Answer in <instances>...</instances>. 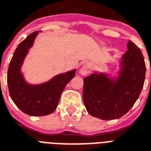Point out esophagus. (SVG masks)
Listing matches in <instances>:
<instances>
[{"instance_id": "34e87169", "label": "esophagus", "mask_w": 151, "mask_h": 151, "mask_svg": "<svg viewBox=\"0 0 151 151\" xmlns=\"http://www.w3.org/2000/svg\"><path fill=\"white\" fill-rule=\"evenodd\" d=\"M90 70H91V64H90V63H86L81 68L80 73H81V75L86 76L90 72Z\"/></svg>"}]
</instances>
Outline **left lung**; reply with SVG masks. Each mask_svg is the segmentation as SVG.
Instances as JSON below:
<instances>
[{
  "instance_id": "1",
  "label": "left lung",
  "mask_w": 151,
  "mask_h": 151,
  "mask_svg": "<svg viewBox=\"0 0 151 151\" xmlns=\"http://www.w3.org/2000/svg\"><path fill=\"white\" fill-rule=\"evenodd\" d=\"M122 56V69L116 81L104 73H92L83 79V101L90 115L113 120L125 115L143 88L146 65L141 50L129 41Z\"/></svg>"
}]
</instances>
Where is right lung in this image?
<instances>
[{
	"instance_id": "1",
	"label": "right lung",
	"mask_w": 151,
	"mask_h": 151,
	"mask_svg": "<svg viewBox=\"0 0 151 151\" xmlns=\"http://www.w3.org/2000/svg\"><path fill=\"white\" fill-rule=\"evenodd\" d=\"M37 34V31L30 33L17 47L8 69L7 83L10 97L22 112L31 116H45L56 110L61 92L75 76L76 70L59 74L44 84L27 85L20 69Z\"/></svg>"
}]
</instances>
